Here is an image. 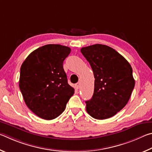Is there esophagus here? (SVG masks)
I'll use <instances>...</instances> for the list:
<instances>
[{
  "mask_svg": "<svg viewBox=\"0 0 152 152\" xmlns=\"http://www.w3.org/2000/svg\"><path fill=\"white\" fill-rule=\"evenodd\" d=\"M80 86H81L80 83H77L75 84V88L77 89H79V88H80Z\"/></svg>",
  "mask_w": 152,
  "mask_h": 152,
  "instance_id": "esophagus-1",
  "label": "esophagus"
}]
</instances>
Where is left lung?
Returning a JSON list of instances; mask_svg holds the SVG:
<instances>
[{
  "label": "left lung",
  "instance_id": "obj_1",
  "mask_svg": "<svg viewBox=\"0 0 152 152\" xmlns=\"http://www.w3.org/2000/svg\"><path fill=\"white\" fill-rule=\"evenodd\" d=\"M95 77L94 93L86 101L92 118L105 119L121 111L128 102L135 86L132 68L123 56L107 45L95 44L81 48Z\"/></svg>",
  "mask_w": 152,
  "mask_h": 152
}]
</instances>
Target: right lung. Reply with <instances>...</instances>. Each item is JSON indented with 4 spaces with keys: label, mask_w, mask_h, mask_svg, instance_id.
Listing matches in <instances>:
<instances>
[{
    "label": "right lung",
    "mask_w": 152,
    "mask_h": 152,
    "mask_svg": "<svg viewBox=\"0 0 152 152\" xmlns=\"http://www.w3.org/2000/svg\"><path fill=\"white\" fill-rule=\"evenodd\" d=\"M70 53L68 47L46 45L32 52L21 65L20 90L26 105L39 118H57L74 94L63 66Z\"/></svg>",
    "instance_id": "obj_1"
}]
</instances>
